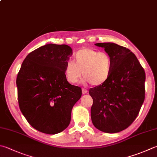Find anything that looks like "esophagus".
<instances>
[{"label": "esophagus", "instance_id": "34e87169", "mask_svg": "<svg viewBox=\"0 0 157 157\" xmlns=\"http://www.w3.org/2000/svg\"><path fill=\"white\" fill-rule=\"evenodd\" d=\"M82 94H87V90H85V89H84V88H82Z\"/></svg>", "mask_w": 157, "mask_h": 157}]
</instances>
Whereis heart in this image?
Instances as JSON below:
<instances>
[{"instance_id": "1", "label": "heart", "mask_w": 157, "mask_h": 157, "mask_svg": "<svg viewBox=\"0 0 157 157\" xmlns=\"http://www.w3.org/2000/svg\"><path fill=\"white\" fill-rule=\"evenodd\" d=\"M75 59L67 62L64 68L65 77L70 83H76L82 73L85 81L94 86L103 84L110 76L113 64L107 53L85 48L75 53Z\"/></svg>"}]
</instances>
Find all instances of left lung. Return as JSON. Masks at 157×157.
Returning a JSON list of instances; mask_svg holds the SVG:
<instances>
[{"label":"left lung","mask_w":157,"mask_h":157,"mask_svg":"<svg viewBox=\"0 0 157 157\" xmlns=\"http://www.w3.org/2000/svg\"><path fill=\"white\" fill-rule=\"evenodd\" d=\"M112 60L110 76L91 88V117L97 129L107 133L123 131L137 117L145 99L146 74L134 53L116 44L97 43Z\"/></svg>","instance_id":"obj_1"}]
</instances>
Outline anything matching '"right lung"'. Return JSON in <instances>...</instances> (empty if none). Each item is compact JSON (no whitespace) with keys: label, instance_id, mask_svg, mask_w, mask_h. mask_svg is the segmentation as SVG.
<instances>
[{"label":"right lung","instance_id":"right-lung-1","mask_svg":"<svg viewBox=\"0 0 157 157\" xmlns=\"http://www.w3.org/2000/svg\"><path fill=\"white\" fill-rule=\"evenodd\" d=\"M72 50L66 44H48L26 56L16 78L22 113L38 131L55 135L69 126L73 106L81 88L70 84L64 68Z\"/></svg>","mask_w":157,"mask_h":157}]
</instances>
